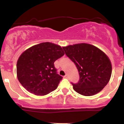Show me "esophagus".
<instances>
[{"label":"esophagus","mask_w":124,"mask_h":124,"mask_svg":"<svg viewBox=\"0 0 124 124\" xmlns=\"http://www.w3.org/2000/svg\"><path fill=\"white\" fill-rule=\"evenodd\" d=\"M64 78H68V75H66L65 76H64Z\"/></svg>","instance_id":"34e87169"}]
</instances>
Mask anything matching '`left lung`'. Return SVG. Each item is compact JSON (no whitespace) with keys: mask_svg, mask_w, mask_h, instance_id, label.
Instances as JSON below:
<instances>
[{"mask_svg":"<svg viewBox=\"0 0 124 124\" xmlns=\"http://www.w3.org/2000/svg\"><path fill=\"white\" fill-rule=\"evenodd\" d=\"M62 48L79 74V82L71 83L73 89L85 96L102 90L108 83L112 72L111 63L106 54L94 45L85 43Z\"/></svg>","mask_w":124,"mask_h":124,"instance_id":"8db88e82","label":"left lung"}]
</instances>
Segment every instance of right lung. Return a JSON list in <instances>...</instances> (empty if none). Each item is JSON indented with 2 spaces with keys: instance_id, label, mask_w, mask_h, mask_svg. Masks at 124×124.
Segmentation results:
<instances>
[{
  "instance_id": "add662e5",
  "label": "right lung",
  "mask_w": 124,
  "mask_h": 124,
  "mask_svg": "<svg viewBox=\"0 0 124 124\" xmlns=\"http://www.w3.org/2000/svg\"><path fill=\"white\" fill-rule=\"evenodd\" d=\"M64 54L59 45L48 42L28 48L17 61L18 81L35 95L44 96L55 90L62 77L57 73L54 62Z\"/></svg>"
}]
</instances>
